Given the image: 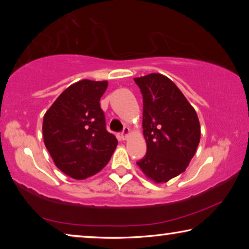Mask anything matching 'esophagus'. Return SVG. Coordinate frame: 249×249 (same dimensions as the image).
I'll return each mask as SVG.
<instances>
[{"instance_id": "34e87169", "label": "esophagus", "mask_w": 249, "mask_h": 249, "mask_svg": "<svg viewBox=\"0 0 249 249\" xmlns=\"http://www.w3.org/2000/svg\"><path fill=\"white\" fill-rule=\"evenodd\" d=\"M129 135H130V129H129L128 127H124V131H122V134H121V138L124 139V141H125V139H128Z\"/></svg>"}]
</instances>
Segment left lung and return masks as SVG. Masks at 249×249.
Returning a JSON list of instances; mask_svg holds the SVG:
<instances>
[{
	"mask_svg": "<svg viewBox=\"0 0 249 249\" xmlns=\"http://www.w3.org/2000/svg\"><path fill=\"white\" fill-rule=\"evenodd\" d=\"M142 95V134L147 152L137 165L155 183L185 172L200 139L197 113L181 90L161 73L134 78Z\"/></svg>",
	"mask_w": 249,
	"mask_h": 249,
	"instance_id": "1",
	"label": "left lung"
}]
</instances>
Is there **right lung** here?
Listing matches in <instances>:
<instances>
[{
  "label": "right lung",
  "instance_id": "obj_1",
  "mask_svg": "<svg viewBox=\"0 0 249 249\" xmlns=\"http://www.w3.org/2000/svg\"><path fill=\"white\" fill-rule=\"evenodd\" d=\"M107 81L79 80L63 90L43 119V137L54 164L70 178L96 175L110 161L118 141L105 129L100 100Z\"/></svg>",
  "mask_w": 249,
  "mask_h": 249
}]
</instances>
